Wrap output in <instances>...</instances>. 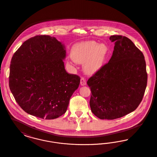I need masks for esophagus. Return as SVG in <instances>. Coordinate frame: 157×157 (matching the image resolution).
Here are the masks:
<instances>
[{"label":"esophagus","mask_w":157,"mask_h":157,"mask_svg":"<svg viewBox=\"0 0 157 157\" xmlns=\"http://www.w3.org/2000/svg\"><path fill=\"white\" fill-rule=\"evenodd\" d=\"M86 79L83 77H82L81 79V85L82 86H85L86 85Z\"/></svg>","instance_id":"1"}]
</instances>
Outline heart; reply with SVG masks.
I'll list each match as a JSON object with an SVG mask.
<instances>
[{
  "label": "heart",
  "instance_id": "1",
  "mask_svg": "<svg viewBox=\"0 0 157 157\" xmlns=\"http://www.w3.org/2000/svg\"><path fill=\"white\" fill-rule=\"evenodd\" d=\"M109 54L108 46L95 40L83 41L76 44L71 50V58L78 63H83L88 74H94L104 65Z\"/></svg>",
  "mask_w": 157,
  "mask_h": 157
}]
</instances>
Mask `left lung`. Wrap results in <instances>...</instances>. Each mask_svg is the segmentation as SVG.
Listing matches in <instances>:
<instances>
[{
    "mask_svg": "<svg viewBox=\"0 0 157 157\" xmlns=\"http://www.w3.org/2000/svg\"><path fill=\"white\" fill-rule=\"evenodd\" d=\"M112 57L88 79L91 111L101 120H114L135 111L147 84L142 52L128 37L113 35Z\"/></svg>",
    "mask_w": 157,
    "mask_h": 157,
    "instance_id": "1",
    "label": "left lung"
}]
</instances>
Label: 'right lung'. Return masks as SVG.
I'll list each match as a JSON object with an SVG mask.
<instances>
[{
    "instance_id": "1",
    "label": "right lung",
    "mask_w": 157,
    "mask_h": 157,
    "mask_svg": "<svg viewBox=\"0 0 157 157\" xmlns=\"http://www.w3.org/2000/svg\"><path fill=\"white\" fill-rule=\"evenodd\" d=\"M65 57V46L48 35L31 37L14 53L9 88L24 111L45 120L66 112L80 78L66 71Z\"/></svg>"
}]
</instances>
